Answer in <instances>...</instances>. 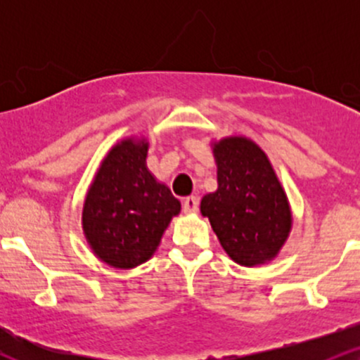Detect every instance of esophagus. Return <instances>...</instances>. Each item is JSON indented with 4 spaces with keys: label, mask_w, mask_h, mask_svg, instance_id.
<instances>
[{
    "label": "esophagus",
    "mask_w": 360,
    "mask_h": 360,
    "mask_svg": "<svg viewBox=\"0 0 360 360\" xmlns=\"http://www.w3.org/2000/svg\"><path fill=\"white\" fill-rule=\"evenodd\" d=\"M198 208H200V201H198L196 196H188L183 201L184 213H196Z\"/></svg>",
    "instance_id": "obj_1"
}]
</instances>
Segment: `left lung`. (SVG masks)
<instances>
[{"instance_id":"1","label":"left lung","mask_w":360,"mask_h":360,"mask_svg":"<svg viewBox=\"0 0 360 360\" xmlns=\"http://www.w3.org/2000/svg\"><path fill=\"white\" fill-rule=\"evenodd\" d=\"M218 189L201 200V213L226 254L240 266L274 259L291 230V210L269 159L249 139L213 146Z\"/></svg>"}]
</instances>
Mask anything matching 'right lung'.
<instances>
[{"instance_id":"obj_1","label":"right lung","mask_w":360,"mask_h":360,"mask_svg":"<svg viewBox=\"0 0 360 360\" xmlns=\"http://www.w3.org/2000/svg\"><path fill=\"white\" fill-rule=\"evenodd\" d=\"M148 143L127 139L108 152L91 184L82 229L91 249L108 266L131 269L152 257L179 200L146 166Z\"/></svg>"}]
</instances>
